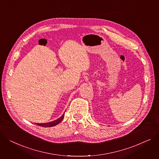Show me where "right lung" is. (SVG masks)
<instances>
[{"label":"right lung","instance_id":"1","mask_svg":"<svg viewBox=\"0 0 159 159\" xmlns=\"http://www.w3.org/2000/svg\"><path fill=\"white\" fill-rule=\"evenodd\" d=\"M64 116H65V114H63L62 116H61L59 118H58L57 120H56L55 121L46 123H36V124H37L39 126H43V127H51V126H56L57 124H59L62 120L63 118H64Z\"/></svg>","mask_w":159,"mask_h":159}]
</instances>
